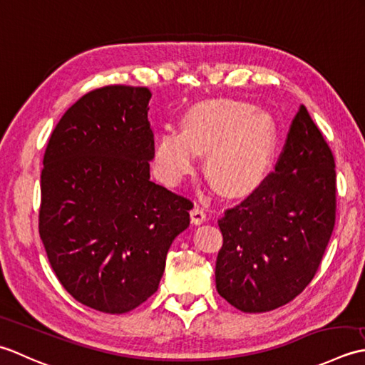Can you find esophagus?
Wrapping results in <instances>:
<instances>
[{"mask_svg":"<svg viewBox=\"0 0 365 365\" xmlns=\"http://www.w3.org/2000/svg\"><path fill=\"white\" fill-rule=\"evenodd\" d=\"M190 219H192V224L193 225L203 224V222L206 220V212H205L203 207H200V206L193 207V210L190 211Z\"/></svg>","mask_w":365,"mask_h":365,"instance_id":"34e87169","label":"esophagus"}]
</instances>
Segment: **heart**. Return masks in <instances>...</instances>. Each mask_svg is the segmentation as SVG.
I'll return each instance as SVG.
<instances>
[{
    "mask_svg": "<svg viewBox=\"0 0 365 365\" xmlns=\"http://www.w3.org/2000/svg\"><path fill=\"white\" fill-rule=\"evenodd\" d=\"M272 115L249 102L219 99L193 106L182 130L163 129L154 145V168L162 181L180 184L206 154V172L220 192L242 195L263 181L276 151Z\"/></svg>",
    "mask_w": 365,
    "mask_h": 365,
    "instance_id": "1",
    "label": "heart"
}]
</instances>
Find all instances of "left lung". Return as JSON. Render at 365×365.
<instances>
[{
    "instance_id": "obj_1",
    "label": "left lung",
    "mask_w": 365,
    "mask_h": 365,
    "mask_svg": "<svg viewBox=\"0 0 365 365\" xmlns=\"http://www.w3.org/2000/svg\"><path fill=\"white\" fill-rule=\"evenodd\" d=\"M336 163L301 106L276 170L219 220L215 288L247 314L293 301L322 262L336 224Z\"/></svg>"
}]
</instances>
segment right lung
I'll list each match as a JSON object with an SVG mask.
<instances>
[{"mask_svg":"<svg viewBox=\"0 0 365 365\" xmlns=\"http://www.w3.org/2000/svg\"><path fill=\"white\" fill-rule=\"evenodd\" d=\"M148 88L103 86L66 111L41 175L39 235L58 280L83 306L125 314L158 292L190 200L150 180Z\"/></svg>","mask_w":365,"mask_h":365,"instance_id":"obj_1","label":"right lung"}]
</instances>
